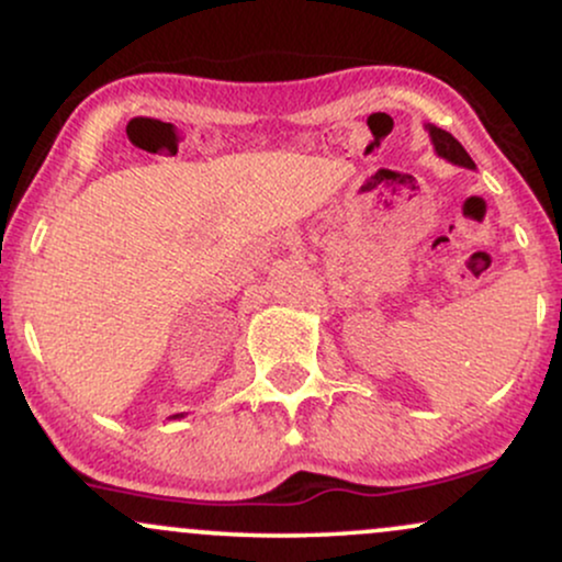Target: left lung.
I'll return each instance as SVG.
<instances>
[{
  "label": "left lung",
  "mask_w": 562,
  "mask_h": 562,
  "mask_svg": "<svg viewBox=\"0 0 562 562\" xmlns=\"http://www.w3.org/2000/svg\"><path fill=\"white\" fill-rule=\"evenodd\" d=\"M428 132H430V139H434L438 156L451 160V164H457V166H465V169H475L473 158L468 156L465 147L451 137L449 132H443V128H438V126H428Z\"/></svg>",
  "instance_id": "1"
}]
</instances>
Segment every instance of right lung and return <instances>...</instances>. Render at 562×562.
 I'll return each mask as SVG.
<instances>
[{
  "label": "right lung",
  "mask_w": 562,
  "mask_h": 562,
  "mask_svg": "<svg viewBox=\"0 0 562 562\" xmlns=\"http://www.w3.org/2000/svg\"><path fill=\"white\" fill-rule=\"evenodd\" d=\"M177 417H179V415H177Z\"/></svg>",
  "instance_id": "obj_1"
}]
</instances>
